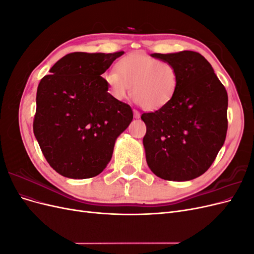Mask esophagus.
I'll return each instance as SVG.
<instances>
[{
    "label": "esophagus",
    "mask_w": 254,
    "mask_h": 254,
    "mask_svg": "<svg viewBox=\"0 0 254 254\" xmlns=\"http://www.w3.org/2000/svg\"><path fill=\"white\" fill-rule=\"evenodd\" d=\"M133 117H134L135 119H139V118L141 117V114H140V112H139V111L135 110V109H133Z\"/></svg>",
    "instance_id": "34e87169"
}]
</instances>
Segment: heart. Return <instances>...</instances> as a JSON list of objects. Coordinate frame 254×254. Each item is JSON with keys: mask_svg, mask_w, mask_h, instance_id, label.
<instances>
[{"mask_svg": "<svg viewBox=\"0 0 254 254\" xmlns=\"http://www.w3.org/2000/svg\"><path fill=\"white\" fill-rule=\"evenodd\" d=\"M109 93L117 101H124L132 90L136 103L144 109L158 110L172 101L179 83L177 68L167 61L144 53L122 58L117 70L104 73Z\"/></svg>", "mask_w": 254, "mask_h": 254, "instance_id": "b5f03b06", "label": "heart"}]
</instances>
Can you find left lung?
<instances>
[{
  "label": "left lung",
  "instance_id": "8db88e82",
  "mask_svg": "<svg viewBox=\"0 0 254 254\" xmlns=\"http://www.w3.org/2000/svg\"><path fill=\"white\" fill-rule=\"evenodd\" d=\"M172 64L179 83L172 101L143 113V144L151 172L164 180L188 181L209 170L225 143L228 94L212 65L191 51L151 54Z\"/></svg>",
  "mask_w": 254,
  "mask_h": 254
}]
</instances>
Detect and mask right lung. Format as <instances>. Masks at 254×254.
Instances as JSON below:
<instances>
[{
    "instance_id": "right-lung-1",
    "label": "right lung",
    "mask_w": 254,
    "mask_h": 254,
    "mask_svg": "<svg viewBox=\"0 0 254 254\" xmlns=\"http://www.w3.org/2000/svg\"><path fill=\"white\" fill-rule=\"evenodd\" d=\"M123 54H67L40 80L34 133L58 174L72 179L101 174L131 123V107L113 98L101 76Z\"/></svg>"
}]
</instances>
